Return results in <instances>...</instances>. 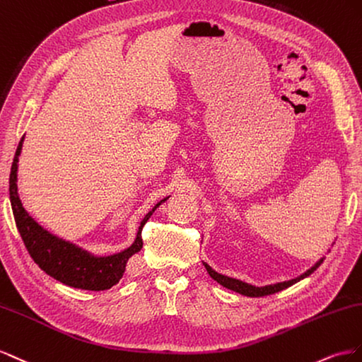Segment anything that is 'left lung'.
Instances as JSON below:
<instances>
[{"mask_svg": "<svg viewBox=\"0 0 362 362\" xmlns=\"http://www.w3.org/2000/svg\"><path fill=\"white\" fill-rule=\"evenodd\" d=\"M323 261H325V256L320 257V259L311 268H308V270L305 273H302L300 276L290 279V281L270 284V285H264V286H256V285H252V284H247V282L241 281V279H235V277H230V276L221 274L218 272H215L214 268L204 261H203V265H204L206 270H208L209 276L214 279V281H216L220 285L227 288V290H232L235 293H240V294L247 296V297H262V296H268V294H274L277 291H282V290H285V288L297 284L298 281H302V279L308 277L309 274H313Z\"/></svg>", "mask_w": 362, "mask_h": 362, "instance_id": "obj_1", "label": "left lung"}]
</instances>
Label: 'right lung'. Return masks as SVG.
I'll return each mask as SVG.
<instances>
[{
  "mask_svg": "<svg viewBox=\"0 0 362 362\" xmlns=\"http://www.w3.org/2000/svg\"><path fill=\"white\" fill-rule=\"evenodd\" d=\"M24 136L18 144L12 170H10L8 192L15 223L30 256L33 257V261L48 276L68 286L80 288V290L88 291L109 290V288L119 282V279L122 277L124 272H126L129 257L142 249L141 232L144 224L148 221L156 208H159L163 202L170 199V195L154 204L151 211L144 216L135 236V241L127 249L106 256L94 255L83 249V247L64 238H59L57 235L51 233L25 211L18 194V162L21 151H23Z\"/></svg>",
  "mask_w": 362,
  "mask_h": 362,
  "instance_id": "1",
  "label": "right lung"
}]
</instances>
